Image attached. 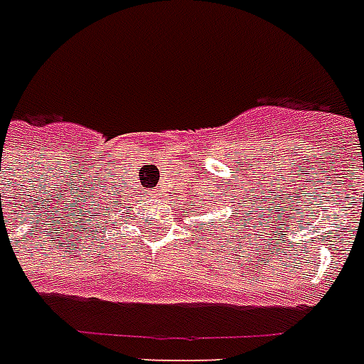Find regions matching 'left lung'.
Instances as JSON below:
<instances>
[{
	"mask_svg": "<svg viewBox=\"0 0 364 364\" xmlns=\"http://www.w3.org/2000/svg\"><path fill=\"white\" fill-rule=\"evenodd\" d=\"M234 219H238V215H234ZM236 225H238V223H236Z\"/></svg>",
	"mask_w": 364,
	"mask_h": 364,
	"instance_id": "obj_1",
	"label": "left lung"
}]
</instances>
